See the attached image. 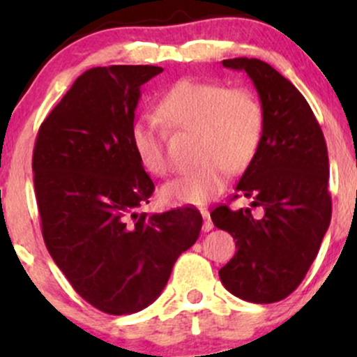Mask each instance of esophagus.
<instances>
[{
    "label": "esophagus",
    "mask_w": 357,
    "mask_h": 357,
    "mask_svg": "<svg viewBox=\"0 0 357 357\" xmlns=\"http://www.w3.org/2000/svg\"><path fill=\"white\" fill-rule=\"evenodd\" d=\"M202 215L204 218V223H203V231H210L213 230V221L210 218V211L208 210H202Z\"/></svg>",
    "instance_id": "esophagus-1"
}]
</instances>
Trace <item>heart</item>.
I'll return each mask as SVG.
<instances>
[{
	"mask_svg": "<svg viewBox=\"0 0 357 357\" xmlns=\"http://www.w3.org/2000/svg\"><path fill=\"white\" fill-rule=\"evenodd\" d=\"M155 112L166 127L195 136L196 165L162 186L161 196L169 204L210 203L223 191L228 173L240 174L252 165L264 137V107L245 87L184 79L159 99ZM130 141L149 173H167L165 137L154 121L134 122Z\"/></svg>",
	"mask_w": 357,
	"mask_h": 357,
	"instance_id": "obj_1",
	"label": "heart"
}]
</instances>
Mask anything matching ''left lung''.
<instances>
[{
    "label": "left lung",
    "instance_id": "8db88e82",
    "mask_svg": "<svg viewBox=\"0 0 357 357\" xmlns=\"http://www.w3.org/2000/svg\"><path fill=\"white\" fill-rule=\"evenodd\" d=\"M223 67L245 70L252 79L265 129L255 159L236 184L238 195L252 199L250 206L260 207L262 216L227 204L211 211L215 227L230 233L238 248L220 278L233 296L272 304L301 285L329 228L326 139L304 96L275 68L245 56L223 60Z\"/></svg>",
    "mask_w": 357,
    "mask_h": 357
}]
</instances>
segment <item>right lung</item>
I'll return each mask as SVG.
<instances>
[{
	"label": "right lung",
	"instance_id": "add662e5",
	"mask_svg": "<svg viewBox=\"0 0 357 357\" xmlns=\"http://www.w3.org/2000/svg\"><path fill=\"white\" fill-rule=\"evenodd\" d=\"M161 72L154 65L84 72L42 122L33 147L45 245L75 292L110 315L153 304L202 231L196 208L139 211L154 183L130 130L141 85Z\"/></svg>",
	"mask_w": 357,
	"mask_h": 357
}]
</instances>
